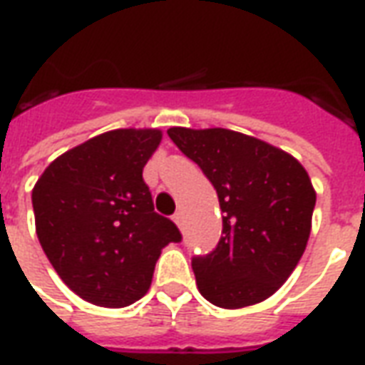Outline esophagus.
<instances>
[{"mask_svg":"<svg viewBox=\"0 0 365 365\" xmlns=\"http://www.w3.org/2000/svg\"><path fill=\"white\" fill-rule=\"evenodd\" d=\"M172 219H174V222L178 225V227H182V225H183V213H182V211H175Z\"/></svg>","mask_w":365,"mask_h":365,"instance_id":"esophagus-1","label":"esophagus"}]
</instances>
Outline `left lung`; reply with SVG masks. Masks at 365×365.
I'll return each mask as SVG.
<instances>
[{"label": "left lung", "mask_w": 365, "mask_h": 365, "mask_svg": "<svg viewBox=\"0 0 365 365\" xmlns=\"http://www.w3.org/2000/svg\"><path fill=\"white\" fill-rule=\"evenodd\" d=\"M168 136L213 183L222 235L191 268L201 295L222 309L260 303L305 252L317 193L287 152L229 128L172 127Z\"/></svg>", "instance_id": "8db88e82"}]
</instances>
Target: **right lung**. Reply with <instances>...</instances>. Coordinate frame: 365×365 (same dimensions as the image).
<instances>
[{
    "label": "right lung",
    "instance_id": "1",
    "mask_svg": "<svg viewBox=\"0 0 365 365\" xmlns=\"http://www.w3.org/2000/svg\"><path fill=\"white\" fill-rule=\"evenodd\" d=\"M160 140L156 128L109 130L64 152L35 183L38 242L62 282L93 305H133L162 248L182 240L143 180Z\"/></svg>",
    "mask_w": 365,
    "mask_h": 365
}]
</instances>
